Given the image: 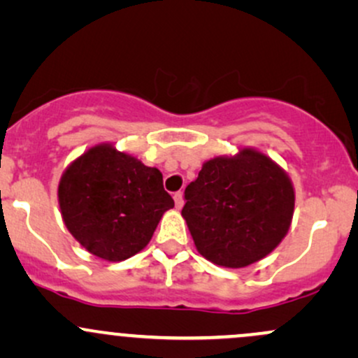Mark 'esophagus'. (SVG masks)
<instances>
[{
  "instance_id": "obj_1",
  "label": "esophagus",
  "mask_w": 358,
  "mask_h": 358,
  "mask_svg": "<svg viewBox=\"0 0 358 358\" xmlns=\"http://www.w3.org/2000/svg\"><path fill=\"white\" fill-rule=\"evenodd\" d=\"M173 199H175L176 208H182L183 207V193L182 192H176L175 195H173Z\"/></svg>"
}]
</instances>
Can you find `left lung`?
<instances>
[{"label": "left lung", "instance_id": "1", "mask_svg": "<svg viewBox=\"0 0 358 358\" xmlns=\"http://www.w3.org/2000/svg\"><path fill=\"white\" fill-rule=\"evenodd\" d=\"M294 210L291 180L273 159L244 148L203 163L185 188L187 220L196 249L224 268H245L285 239Z\"/></svg>", "mask_w": 358, "mask_h": 358}]
</instances>
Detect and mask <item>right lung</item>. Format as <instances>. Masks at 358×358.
Instances as JSON below:
<instances>
[{"label":"right lung","instance_id":"1","mask_svg":"<svg viewBox=\"0 0 358 358\" xmlns=\"http://www.w3.org/2000/svg\"><path fill=\"white\" fill-rule=\"evenodd\" d=\"M62 219L94 256L116 262L145 249L173 199L158 168L110 145L79 156L59 183Z\"/></svg>","mask_w":358,"mask_h":358}]
</instances>
